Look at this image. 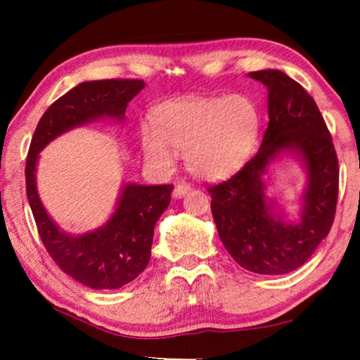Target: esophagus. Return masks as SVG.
Listing matches in <instances>:
<instances>
[{"label":"esophagus","instance_id":"1","mask_svg":"<svg viewBox=\"0 0 360 360\" xmlns=\"http://www.w3.org/2000/svg\"><path fill=\"white\" fill-rule=\"evenodd\" d=\"M190 190H191L190 184H186V181H180V184L174 188V196L175 198H181V196H185L186 191H190Z\"/></svg>","mask_w":360,"mask_h":360}]
</instances>
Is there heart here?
<instances>
[{"instance_id": "1", "label": "heart", "mask_w": 360, "mask_h": 360, "mask_svg": "<svg viewBox=\"0 0 360 360\" xmlns=\"http://www.w3.org/2000/svg\"><path fill=\"white\" fill-rule=\"evenodd\" d=\"M155 129L146 126L141 144L146 159L172 170L185 154L190 174L216 180L234 174L252 152L260 129V112L245 95L188 98L162 105Z\"/></svg>"}]
</instances>
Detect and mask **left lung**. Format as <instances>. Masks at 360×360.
Returning <instances> with one entry per match:
<instances>
[{"mask_svg": "<svg viewBox=\"0 0 360 360\" xmlns=\"http://www.w3.org/2000/svg\"><path fill=\"white\" fill-rule=\"evenodd\" d=\"M269 90V126L262 146L238 174L208 188L219 239L240 267L283 275L311 257L331 229L338 205L339 165L326 122L304 88L280 70L250 72ZM283 151L307 170L302 214L290 224L264 196L262 179Z\"/></svg>", "mask_w": 360, "mask_h": 360, "instance_id": "obj_1", "label": "left lung"}]
</instances>
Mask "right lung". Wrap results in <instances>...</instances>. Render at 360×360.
I'll use <instances>...</instances> for the list:
<instances>
[{
	"label": "right lung",
	"mask_w": 360,
	"mask_h": 360,
	"mask_svg": "<svg viewBox=\"0 0 360 360\" xmlns=\"http://www.w3.org/2000/svg\"><path fill=\"white\" fill-rule=\"evenodd\" d=\"M144 80L83 82L53 101L34 131L26 160V193L44 248L58 267L85 287L115 290L139 277L150 260L154 228L172 200L174 185L122 186L116 210L101 228L72 236L47 214L36 185L39 152L57 136L90 121H122Z\"/></svg>",
	"instance_id": "obj_1"
}]
</instances>
